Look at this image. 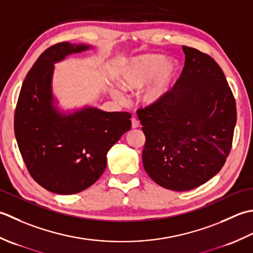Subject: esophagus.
Here are the masks:
<instances>
[{
	"label": "esophagus",
	"mask_w": 253,
	"mask_h": 253,
	"mask_svg": "<svg viewBox=\"0 0 253 253\" xmlns=\"http://www.w3.org/2000/svg\"><path fill=\"white\" fill-rule=\"evenodd\" d=\"M131 122H132V128H136L140 126V121H138L136 118H132Z\"/></svg>",
	"instance_id": "34e87169"
}]
</instances>
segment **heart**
I'll use <instances>...</instances> for the list:
<instances>
[{
	"label": "heart",
	"instance_id": "obj_1",
	"mask_svg": "<svg viewBox=\"0 0 253 253\" xmlns=\"http://www.w3.org/2000/svg\"><path fill=\"white\" fill-rule=\"evenodd\" d=\"M177 75V64L171 60H166L162 54H144L132 60L123 69L118 82L122 89L133 91L143 86L146 88L142 92V100L147 105L155 104L166 96ZM112 96L118 101L125 100L122 91L113 89Z\"/></svg>",
	"mask_w": 253,
	"mask_h": 253
}]
</instances>
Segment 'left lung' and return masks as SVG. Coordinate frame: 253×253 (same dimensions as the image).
I'll return each mask as SVG.
<instances>
[{
	"mask_svg": "<svg viewBox=\"0 0 253 253\" xmlns=\"http://www.w3.org/2000/svg\"><path fill=\"white\" fill-rule=\"evenodd\" d=\"M184 66L163 99L137 110L145 134L143 165L173 191L198 188L224 166L233 145L236 100L223 70L209 54L182 45Z\"/></svg>",
	"mask_w": 253,
	"mask_h": 253,
	"instance_id": "8db88e82",
	"label": "left lung"
}]
</instances>
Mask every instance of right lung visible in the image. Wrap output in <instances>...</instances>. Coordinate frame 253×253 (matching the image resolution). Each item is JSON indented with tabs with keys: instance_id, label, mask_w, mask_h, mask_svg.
<instances>
[{
	"instance_id": "add662e5",
	"label": "right lung",
	"mask_w": 253,
	"mask_h": 253,
	"mask_svg": "<svg viewBox=\"0 0 253 253\" xmlns=\"http://www.w3.org/2000/svg\"><path fill=\"white\" fill-rule=\"evenodd\" d=\"M86 44L59 42L40 54L20 88L14 132L30 176L58 194H74L94 184L105 171L107 153L131 128V113L84 108L62 116L52 100L53 63Z\"/></svg>"
}]
</instances>
